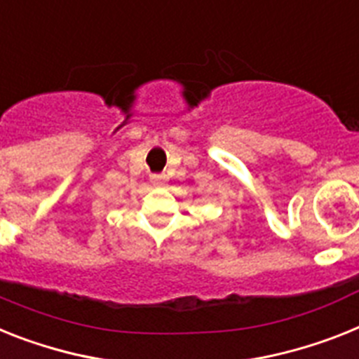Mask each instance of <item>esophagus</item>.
<instances>
[{"instance_id":"esophagus-1","label":"esophagus","mask_w":359,"mask_h":359,"mask_svg":"<svg viewBox=\"0 0 359 359\" xmlns=\"http://www.w3.org/2000/svg\"><path fill=\"white\" fill-rule=\"evenodd\" d=\"M151 182L155 186H165V182H168V175H151Z\"/></svg>"}]
</instances>
